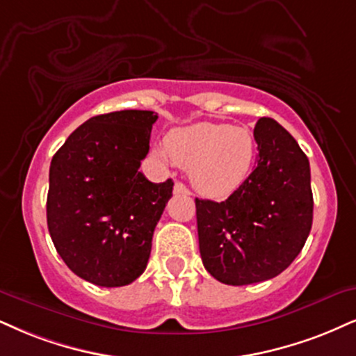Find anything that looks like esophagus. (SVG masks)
Listing matches in <instances>:
<instances>
[{
	"instance_id": "obj_1",
	"label": "esophagus",
	"mask_w": 356,
	"mask_h": 356,
	"mask_svg": "<svg viewBox=\"0 0 356 356\" xmlns=\"http://www.w3.org/2000/svg\"><path fill=\"white\" fill-rule=\"evenodd\" d=\"M173 193H175V195H190V190H188V188L183 185V183L177 181V183H175V186H173Z\"/></svg>"
}]
</instances>
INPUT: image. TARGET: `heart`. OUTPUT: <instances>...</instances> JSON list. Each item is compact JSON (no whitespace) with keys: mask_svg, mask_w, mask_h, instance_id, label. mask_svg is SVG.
Segmentation results:
<instances>
[{"mask_svg":"<svg viewBox=\"0 0 356 356\" xmlns=\"http://www.w3.org/2000/svg\"><path fill=\"white\" fill-rule=\"evenodd\" d=\"M155 155L190 170L196 191L219 200L232 195L249 178L257 143L244 127L200 122L171 130L165 147H158Z\"/></svg>","mask_w":356,"mask_h":356,"instance_id":"obj_1","label":"heart"}]
</instances>
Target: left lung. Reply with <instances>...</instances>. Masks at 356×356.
Listing matches in <instances>:
<instances>
[{"label":"left lung","instance_id":"8db88e82","mask_svg":"<svg viewBox=\"0 0 356 356\" xmlns=\"http://www.w3.org/2000/svg\"><path fill=\"white\" fill-rule=\"evenodd\" d=\"M257 166L229 198H196L200 252L219 282L269 280L299 256L312 229L309 158L296 138L269 117L254 127Z\"/></svg>","mask_w":356,"mask_h":356}]
</instances>
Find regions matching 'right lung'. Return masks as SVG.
Wrapping results in <instances>:
<instances>
[{"label": "right lung", "mask_w": 356, "mask_h": 356, "mask_svg": "<svg viewBox=\"0 0 356 356\" xmlns=\"http://www.w3.org/2000/svg\"><path fill=\"white\" fill-rule=\"evenodd\" d=\"M152 111L92 117L52 156L47 227L56 251L81 279L122 287L143 274L173 181L140 173L150 150Z\"/></svg>", "instance_id": "obj_1"}]
</instances>
